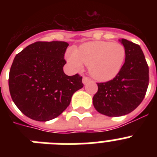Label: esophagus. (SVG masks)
<instances>
[{
	"label": "esophagus",
	"instance_id": "obj_1",
	"mask_svg": "<svg viewBox=\"0 0 157 157\" xmlns=\"http://www.w3.org/2000/svg\"><path fill=\"white\" fill-rule=\"evenodd\" d=\"M90 81V79L88 77H86V76H83L82 82H83V84H84V85L87 84V83H88Z\"/></svg>",
	"mask_w": 157,
	"mask_h": 157
}]
</instances>
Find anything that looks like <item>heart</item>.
<instances>
[{
    "label": "heart",
    "instance_id": "1",
    "mask_svg": "<svg viewBox=\"0 0 157 157\" xmlns=\"http://www.w3.org/2000/svg\"><path fill=\"white\" fill-rule=\"evenodd\" d=\"M67 61L77 70L83 63L89 65V71L98 81H109L120 71L126 58V49L122 44L111 41H90L78 48L68 51Z\"/></svg>",
    "mask_w": 157,
    "mask_h": 157
}]
</instances>
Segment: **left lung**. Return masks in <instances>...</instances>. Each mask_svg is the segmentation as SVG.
Here are the masks:
<instances>
[{
	"mask_svg": "<svg viewBox=\"0 0 157 157\" xmlns=\"http://www.w3.org/2000/svg\"><path fill=\"white\" fill-rule=\"evenodd\" d=\"M126 49L125 62L112 80L98 83L93 98L96 110L108 116L127 115L141 103L149 86V66L139 45L121 40Z\"/></svg>",
	"mask_w": 157,
	"mask_h": 157,
	"instance_id": "1",
	"label": "left lung"
}]
</instances>
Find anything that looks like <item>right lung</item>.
Listing matches in <instances>:
<instances>
[{"mask_svg": "<svg viewBox=\"0 0 157 157\" xmlns=\"http://www.w3.org/2000/svg\"><path fill=\"white\" fill-rule=\"evenodd\" d=\"M68 45L64 41H37L14 59L8 78L11 97L32 120L45 122L59 116L70 105L73 94L83 87L82 76L63 72Z\"/></svg>", "mask_w": 157, "mask_h": 157, "instance_id": "add662e5", "label": "right lung"}]
</instances>
